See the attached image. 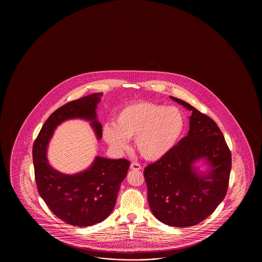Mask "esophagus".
<instances>
[{"mask_svg": "<svg viewBox=\"0 0 262 262\" xmlns=\"http://www.w3.org/2000/svg\"><path fill=\"white\" fill-rule=\"evenodd\" d=\"M130 168L133 169V170H140L142 167L139 165V163L137 162H133L131 165H130Z\"/></svg>", "mask_w": 262, "mask_h": 262, "instance_id": "esophagus-1", "label": "esophagus"}]
</instances>
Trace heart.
<instances>
[{
	"label": "heart",
	"mask_w": 262,
	"mask_h": 262,
	"mask_svg": "<svg viewBox=\"0 0 262 262\" xmlns=\"http://www.w3.org/2000/svg\"><path fill=\"white\" fill-rule=\"evenodd\" d=\"M184 128V115L178 107L141 100L121 110L114 126L104 127L103 137L107 144L121 150L127 147V139H136L139 155L156 161L172 149Z\"/></svg>",
	"instance_id": "obj_1"
}]
</instances>
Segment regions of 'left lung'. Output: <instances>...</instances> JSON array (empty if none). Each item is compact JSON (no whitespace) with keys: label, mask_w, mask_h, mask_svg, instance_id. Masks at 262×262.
Instances as JSON below:
<instances>
[{"label":"left lung","mask_w":262,"mask_h":262,"mask_svg":"<svg viewBox=\"0 0 262 262\" xmlns=\"http://www.w3.org/2000/svg\"><path fill=\"white\" fill-rule=\"evenodd\" d=\"M171 99L192 111L188 134L167 155L144 169L150 210L170 227H192L211 215L228 191L231 152L216 123L176 97ZM204 158L211 166L199 176L192 164Z\"/></svg>","instance_id":"left-lung-1"}]
</instances>
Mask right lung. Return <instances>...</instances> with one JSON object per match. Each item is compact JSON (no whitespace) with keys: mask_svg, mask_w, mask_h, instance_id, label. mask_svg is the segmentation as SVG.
<instances>
[{"mask_svg":"<svg viewBox=\"0 0 262 262\" xmlns=\"http://www.w3.org/2000/svg\"><path fill=\"white\" fill-rule=\"evenodd\" d=\"M101 95L102 93L93 94L56 110L45 122L33 146L34 177L39 195L57 217L81 228L102 222L111 214L130 162L123 158L96 157L88 169L67 175L50 166L46 152L54 129L68 119L92 121L97 138H102V125L95 113Z\"/></svg>","mask_w":262,"mask_h":262,"instance_id":"add662e5","label":"right lung"}]
</instances>
